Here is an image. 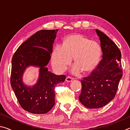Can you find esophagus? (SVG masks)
Here are the masks:
<instances>
[{
    "mask_svg": "<svg viewBox=\"0 0 130 130\" xmlns=\"http://www.w3.org/2000/svg\"><path fill=\"white\" fill-rule=\"evenodd\" d=\"M73 80V78L71 77H69V76H68L67 78H66V81H67V82H71V81Z\"/></svg>",
    "mask_w": 130,
    "mask_h": 130,
    "instance_id": "1",
    "label": "esophagus"
}]
</instances>
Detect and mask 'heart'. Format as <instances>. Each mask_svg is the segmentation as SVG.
Masks as SVG:
<instances>
[{
	"label": "heart",
	"instance_id": "heart-1",
	"mask_svg": "<svg viewBox=\"0 0 130 130\" xmlns=\"http://www.w3.org/2000/svg\"><path fill=\"white\" fill-rule=\"evenodd\" d=\"M100 54V47L97 42L89 40L82 35H73L66 38L62 46L57 45L55 47L52 54V66L56 71L62 73L73 57L76 64L73 73H78L81 70L88 73L96 68Z\"/></svg>",
	"mask_w": 130,
	"mask_h": 130
}]
</instances>
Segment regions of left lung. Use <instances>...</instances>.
<instances>
[{"label":"left lung","instance_id":"8db88e82","mask_svg":"<svg viewBox=\"0 0 130 130\" xmlns=\"http://www.w3.org/2000/svg\"><path fill=\"white\" fill-rule=\"evenodd\" d=\"M99 37L103 58L90 75L81 80L82 89L79 100L88 108H99L113 99L123 76L120 50L101 31Z\"/></svg>","mask_w":130,"mask_h":130}]
</instances>
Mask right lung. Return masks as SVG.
Listing matches in <instances>:
<instances>
[{"label":"right lung","mask_w":130,"mask_h":130,"mask_svg":"<svg viewBox=\"0 0 130 130\" xmlns=\"http://www.w3.org/2000/svg\"><path fill=\"white\" fill-rule=\"evenodd\" d=\"M58 30L38 31L24 42L12 57L11 85L19 104L28 112H48L55 104L54 87L66 78L65 75L51 73L46 67ZM30 66L40 68L39 80L32 87L25 85L22 81L24 72Z\"/></svg>","instance_id":"obj_1"}]
</instances>
